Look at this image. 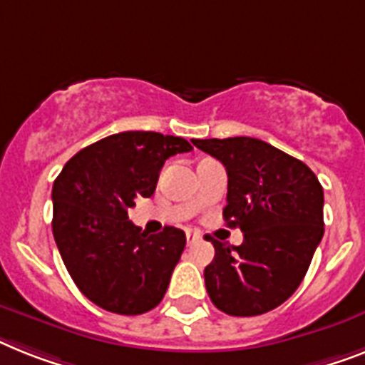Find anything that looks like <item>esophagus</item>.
<instances>
[{"label": "esophagus", "mask_w": 365, "mask_h": 365, "mask_svg": "<svg viewBox=\"0 0 365 365\" xmlns=\"http://www.w3.org/2000/svg\"><path fill=\"white\" fill-rule=\"evenodd\" d=\"M200 239H201L200 233H195V231H186V242H188V244L197 242Z\"/></svg>", "instance_id": "esophagus-1"}]
</instances>
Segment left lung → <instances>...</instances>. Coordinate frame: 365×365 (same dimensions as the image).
<instances>
[{
	"instance_id": "8db88e82",
	"label": "left lung",
	"mask_w": 365,
	"mask_h": 365,
	"mask_svg": "<svg viewBox=\"0 0 365 365\" xmlns=\"http://www.w3.org/2000/svg\"><path fill=\"white\" fill-rule=\"evenodd\" d=\"M227 171L224 218L244 240L209 237L215 259L205 269L216 308L254 317L278 308L304 279L324 233L323 186L304 162L255 138L194 140Z\"/></svg>"
}]
</instances>
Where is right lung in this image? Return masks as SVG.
<instances>
[{"label":"right lung","instance_id":"1","mask_svg":"<svg viewBox=\"0 0 365 365\" xmlns=\"http://www.w3.org/2000/svg\"><path fill=\"white\" fill-rule=\"evenodd\" d=\"M192 149L177 135L119 132L76 153L53 180V239L74 284L102 309L140 315L164 298L186 235L171 225L145 233L128 209L153 195L170 156Z\"/></svg>","mask_w":365,"mask_h":365}]
</instances>
